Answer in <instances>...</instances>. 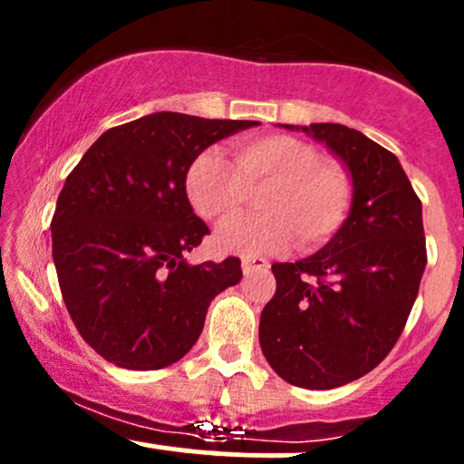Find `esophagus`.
<instances>
[{"label":"esophagus","instance_id":"1","mask_svg":"<svg viewBox=\"0 0 464 464\" xmlns=\"http://www.w3.org/2000/svg\"><path fill=\"white\" fill-rule=\"evenodd\" d=\"M268 262L264 257H244L242 259V273L244 275H253V273H262V270H268Z\"/></svg>","mask_w":464,"mask_h":464}]
</instances>
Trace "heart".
Here are the masks:
<instances>
[{
	"label": "heart",
	"mask_w": 464,
	"mask_h": 464,
	"mask_svg": "<svg viewBox=\"0 0 464 464\" xmlns=\"http://www.w3.org/2000/svg\"><path fill=\"white\" fill-rule=\"evenodd\" d=\"M246 190L258 192L256 206L263 214L222 227L214 237L220 250L246 257L284 248L292 233L305 248L327 242L344 225L353 200L343 168L321 161L316 148L287 135L237 141L233 168L222 154L205 150L185 174L189 205L214 225H226L241 210Z\"/></svg>",
	"instance_id": "1"
}]
</instances>
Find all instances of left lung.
Segmentation results:
<instances>
[{"label": "left lung", "mask_w": 464, "mask_h": 464, "mask_svg": "<svg viewBox=\"0 0 464 464\" xmlns=\"http://www.w3.org/2000/svg\"><path fill=\"white\" fill-rule=\"evenodd\" d=\"M324 143L347 168L353 200L321 250L273 264L259 318L264 358L287 384L329 391L360 380L395 347L425 270L423 209L401 163L343 124H279Z\"/></svg>", "instance_id": "8db88e82"}]
</instances>
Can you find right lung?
<instances>
[{
  "label": "right lung",
  "instance_id": "add662e5",
  "mask_svg": "<svg viewBox=\"0 0 464 464\" xmlns=\"http://www.w3.org/2000/svg\"><path fill=\"white\" fill-rule=\"evenodd\" d=\"M250 120L143 115L115 126L69 174L52 218V255L73 324L130 371L174 364L194 347L209 303L242 279L237 257L189 266L209 227L185 194L189 163Z\"/></svg>",
  "mask_w": 464,
  "mask_h": 464
}]
</instances>
